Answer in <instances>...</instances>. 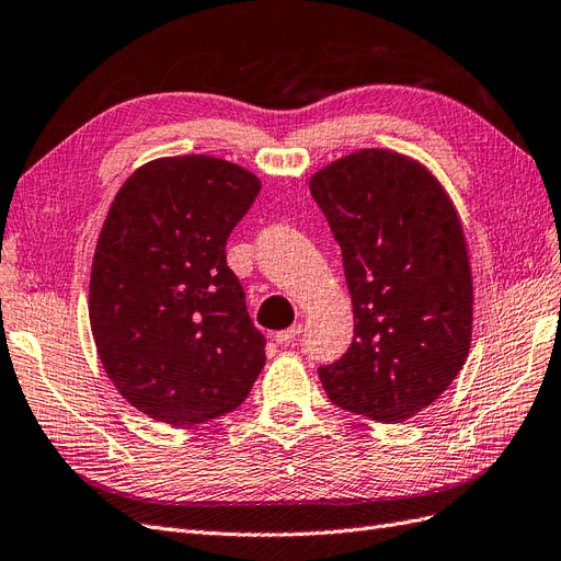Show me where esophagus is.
Masks as SVG:
<instances>
[{
  "label": "esophagus",
  "instance_id": "34e87169",
  "mask_svg": "<svg viewBox=\"0 0 561 561\" xmlns=\"http://www.w3.org/2000/svg\"><path fill=\"white\" fill-rule=\"evenodd\" d=\"M299 332H301V323H295V325H290L287 330L276 332V342L278 344H290V342H295L299 337Z\"/></svg>",
  "mask_w": 561,
  "mask_h": 561
}]
</instances>
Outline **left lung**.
<instances>
[{"instance_id": "1", "label": "left lung", "mask_w": 561, "mask_h": 561, "mask_svg": "<svg viewBox=\"0 0 561 561\" xmlns=\"http://www.w3.org/2000/svg\"><path fill=\"white\" fill-rule=\"evenodd\" d=\"M342 248L354 342L318 368L342 411L397 425L456 380L472 337V274L442 184L391 150H360L311 176Z\"/></svg>"}]
</instances>
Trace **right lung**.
<instances>
[{
	"label": "right lung",
	"instance_id": "add662e5",
	"mask_svg": "<svg viewBox=\"0 0 561 561\" xmlns=\"http://www.w3.org/2000/svg\"><path fill=\"white\" fill-rule=\"evenodd\" d=\"M260 188L226 160L162 158L125 181L105 217L89 321L117 391L158 422L193 427L236 411L264 368L266 337L226 264Z\"/></svg>",
	"mask_w": 561,
	"mask_h": 561
}]
</instances>
